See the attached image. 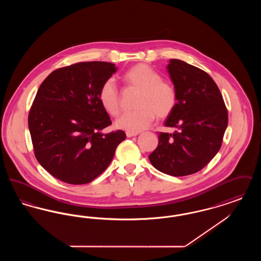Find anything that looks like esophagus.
<instances>
[{
    "instance_id": "esophagus-1",
    "label": "esophagus",
    "mask_w": 261,
    "mask_h": 261,
    "mask_svg": "<svg viewBox=\"0 0 261 261\" xmlns=\"http://www.w3.org/2000/svg\"><path fill=\"white\" fill-rule=\"evenodd\" d=\"M138 133H133V132H126V136L128 138H131V137L137 136Z\"/></svg>"
}]
</instances>
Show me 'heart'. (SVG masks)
<instances>
[{
	"label": "heart",
	"instance_id": "obj_1",
	"mask_svg": "<svg viewBox=\"0 0 261 261\" xmlns=\"http://www.w3.org/2000/svg\"><path fill=\"white\" fill-rule=\"evenodd\" d=\"M127 87L138 90L133 112H125L115 122L127 132H141L147 129L155 118H166L177 105V92L173 85L162 79L155 69L146 63H138L123 76ZM99 100L103 110L112 116L120 112V94L112 78L107 79L99 88Z\"/></svg>",
	"mask_w": 261,
	"mask_h": 261
}]
</instances>
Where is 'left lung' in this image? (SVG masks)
<instances>
[{"label":"left lung","mask_w":261,"mask_h":261,"mask_svg":"<svg viewBox=\"0 0 261 261\" xmlns=\"http://www.w3.org/2000/svg\"><path fill=\"white\" fill-rule=\"evenodd\" d=\"M177 92V105L164 125L173 134L159 133V145L149 162L175 177L201 170L221 148L228 112L219 88L210 75L180 60L167 65Z\"/></svg>","instance_id":"obj_1"}]
</instances>
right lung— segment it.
Here are the masks:
<instances>
[{
    "mask_svg": "<svg viewBox=\"0 0 261 261\" xmlns=\"http://www.w3.org/2000/svg\"><path fill=\"white\" fill-rule=\"evenodd\" d=\"M115 71L111 62H77L53 71L38 89L28 114L34 154L62 182H92L126 138L122 130L100 133L112 120L99 102V90Z\"/></svg>",
    "mask_w": 261,
    "mask_h": 261,
    "instance_id": "right-lung-1",
    "label": "right lung"
}]
</instances>
